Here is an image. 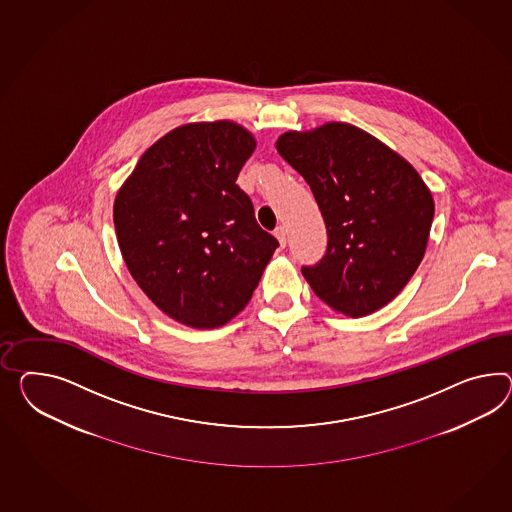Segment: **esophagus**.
<instances>
[{"label":"esophagus","instance_id":"1","mask_svg":"<svg viewBox=\"0 0 512 512\" xmlns=\"http://www.w3.org/2000/svg\"><path fill=\"white\" fill-rule=\"evenodd\" d=\"M275 237L278 239L280 247H286V243H288V230L284 226H276Z\"/></svg>","mask_w":512,"mask_h":512}]
</instances>
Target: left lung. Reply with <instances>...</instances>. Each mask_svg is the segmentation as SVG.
I'll list each match as a JSON object with an SVG mask.
<instances>
[{
    "instance_id": "8db88e82",
    "label": "left lung",
    "mask_w": 512,
    "mask_h": 512,
    "mask_svg": "<svg viewBox=\"0 0 512 512\" xmlns=\"http://www.w3.org/2000/svg\"><path fill=\"white\" fill-rule=\"evenodd\" d=\"M276 150L310 185L327 226L325 256L302 267L315 295L349 317L394 301L423 260L433 224V195L420 174L345 122L282 133Z\"/></svg>"
}]
</instances>
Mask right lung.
Masks as SVG:
<instances>
[{
  "instance_id": "right-lung-1",
  "label": "right lung",
  "mask_w": 512,
  "mask_h": 512,
  "mask_svg": "<svg viewBox=\"0 0 512 512\" xmlns=\"http://www.w3.org/2000/svg\"><path fill=\"white\" fill-rule=\"evenodd\" d=\"M254 148L236 122L185 124L146 150L115 198L118 247L133 280L187 327L236 317L278 247L236 184Z\"/></svg>"
}]
</instances>
